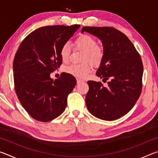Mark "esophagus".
<instances>
[{
  "mask_svg": "<svg viewBox=\"0 0 158 158\" xmlns=\"http://www.w3.org/2000/svg\"><path fill=\"white\" fill-rule=\"evenodd\" d=\"M77 84H80V83L84 82V81H83V80H81V79H77Z\"/></svg>",
  "mask_w": 158,
  "mask_h": 158,
  "instance_id": "1",
  "label": "esophagus"
}]
</instances>
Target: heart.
Instances as JSON below:
<instances>
[{
  "mask_svg": "<svg viewBox=\"0 0 158 158\" xmlns=\"http://www.w3.org/2000/svg\"><path fill=\"white\" fill-rule=\"evenodd\" d=\"M76 47L84 52L81 64H71L65 68V72L78 78H84L90 73L92 65L98 67L101 65L105 58V50L98 44L96 40L89 35H81L77 37L75 42ZM70 53V46L65 43L61 47L60 55L63 62L69 60Z\"/></svg>",
  "mask_w": 158,
  "mask_h": 158,
  "instance_id": "heart-1",
  "label": "heart"
}]
</instances>
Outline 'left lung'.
<instances>
[{
	"mask_svg": "<svg viewBox=\"0 0 158 158\" xmlns=\"http://www.w3.org/2000/svg\"><path fill=\"white\" fill-rule=\"evenodd\" d=\"M87 32L98 37L105 50V58L96 75L106 81H89L85 105L90 113L105 121H114L127 114L137 102L142 89L143 63L139 53L128 37L112 27L85 26Z\"/></svg>",
	"mask_w": 158,
	"mask_h": 158,
	"instance_id": "left-lung-1",
	"label": "left lung"
}]
</instances>
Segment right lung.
Listing matches in <instances>:
<instances>
[{
  "mask_svg": "<svg viewBox=\"0 0 158 158\" xmlns=\"http://www.w3.org/2000/svg\"><path fill=\"white\" fill-rule=\"evenodd\" d=\"M79 25L48 26L36 29L21 42L13 62L15 89L19 100L37 121H52L63 113L77 84L63 73L53 80L50 74L62 64L61 47Z\"/></svg>",
  "mask_w": 158,
  "mask_h": 158,
  "instance_id": "right-lung-1",
  "label": "right lung"
}]
</instances>
